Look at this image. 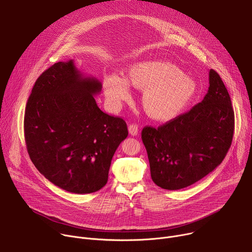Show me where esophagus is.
I'll return each mask as SVG.
<instances>
[{"mask_svg": "<svg viewBox=\"0 0 252 252\" xmlns=\"http://www.w3.org/2000/svg\"><path fill=\"white\" fill-rule=\"evenodd\" d=\"M128 132L131 135H137L138 134V126L136 125H129L128 126Z\"/></svg>", "mask_w": 252, "mask_h": 252, "instance_id": "34e87169", "label": "esophagus"}]
</instances>
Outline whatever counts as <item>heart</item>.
<instances>
[{
	"instance_id": "obj_1",
	"label": "heart",
	"mask_w": 252,
	"mask_h": 252,
	"mask_svg": "<svg viewBox=\"0 0 252 252\" xmlns=\"http://www.w3.org/2000/svg\"><path fill=\"white\" fill-rule=\"evenodd\" d=\"M131 87L145 90L141 96L146 114L158 122H169L183 113L197 92L195 81L183 69L163 61H141L126 68V80L105 76L102 81L105 99L113 109L131 98Z\"/></svg>"
}]
</instances>
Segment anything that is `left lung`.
Returning a JSON list of instances; mask_svg holds the SVG:
<instances>
[{"mask_svg":"<svg viewBox=\"0 0 252 252\" xmlns=\"http://www.w3.org/2000/svg\"><path fill=\"white\" fill-rule=\"evenodd\" d=\"M233 130L229 94L220 75L210 69L208 92L200 102L158 128H142L154 183L176 190L200 181L222 162Z\"/></svg>","mask_w":252,"mask_h":252,"instance_id":"obj_1","label":"left lung"}]
</instances>
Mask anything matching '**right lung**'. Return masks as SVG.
I'll return each instance as SVG.
<instances>
[{"instance_id":"right-lung-1","label":"right lung","mask_w":252,"mask_h":252,"mask_svg":"<svg viewBox=\"0 0 252 252\" xmlns=\"http://www.w3.org/2000/svg\"><path fill=\"white\" fill-rule=\"evenodd\" d=\"M101 84L85 77L74 61L59 62L35 81L29 96L24 131L37 169L73 193L99 190L112 158L128 134L126 122L100 111L94 95Z\"/></svg>"}]
</instances>
